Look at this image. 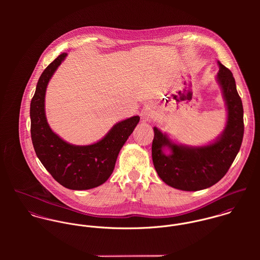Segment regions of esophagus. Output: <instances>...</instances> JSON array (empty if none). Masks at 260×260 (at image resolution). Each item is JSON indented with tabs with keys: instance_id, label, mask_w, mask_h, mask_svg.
I'll return each instance as SVG.
<instances>
[{
	"instance_id": "esophagus-1",
	"label": "esophagus",
	"mask_w": 260,
	"mask_h": 260,
	"mask_svg": "<svg viewBox=\"0 0 260 260\" xmlns=\"http://www.w3.org/2000/svg\"><path fill=\"white\" fill-rule=\"evenodd\" d=\"M153 117V113H152V109L149 106H145L142 111H141V118L144 122L146 121H150L151 118Z\"/></svg>"
}]
</instances>
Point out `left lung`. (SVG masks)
Wrapping results in <instances>:
<instances>
[{
    "label": "left lung",
    "mask_w": 260,
    "mask_h": 260,
    "mask_svg": "<svg viewBox=\"0 0 260 260\" xmlns=\"http://www.w3.org/2000/svg\"><path fill=\"white\" fill-rule=\"evenodd\" d=\"M216 81L220 86L227 119L222 132L210 143L189 146L173 141L154 127L152 160L157 174L167 185L183 191H198L217 183L233 163L243 139V107L235 80L218 62ZM168 150L169 153L166 152Z\"/></svg>",
    "instance_id": "left-lung-1"
}]
</instances>
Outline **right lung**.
Instances as JSON below:
<instances>
[{
    "label": "right lung",
    "instance_id": "right-lung-1",
    "mask_svg": "<svg viewBox=\"0 0 260 260\" xmlns=\"http://www.w3.org/2000/svg\"><path fill=\"white\" fill-rule=\"evenodd\" d=\"M68 53L60 54L41 75L31 101V137L36 155L60 184L72 190H87L105 183L111 176L120 152L139 123L132 116L116 123L99 141L74 145L63 140L50 127L45 112L48 84Z\"/></svg>",
    "mask_w": 260,
    "mask_h": 260
}]
</instances>
